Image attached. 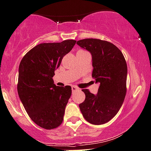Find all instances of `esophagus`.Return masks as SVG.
I'll list each match as a JSON object with an SVG mask.
<instances>
[{
	"instance_id": "34e87169",
	"label": "esophagus",
	"mask_w": 151,
	"mask_h": 151,
	"mask_svg": "<svg viewBox=\"0 0 151 151\" xmlns=\"http://www.w3.org/2000/svg\"><path fill=\"white\" fill-rule=\"evenodd\" d=\"M78 90H79V89H78V87H75V86H72V91L76 92V91H78Z\"/></svg>"
}]
</instances>
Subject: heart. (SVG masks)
Listing matches in <instances>:
<instances>
[{"label": "heart", "mask_w": 151, "mask_h": 151, "mask_svg": "<svg viewBox=\"0 0 151 151\" xmlns=\"http://www.w3.org/2000/svg\"><path fill=\"white\" fill-rule=\"evenodd\" d=\"M78 52H81V51H78Z\"/></svg>", "instance_id": "heart-1"}]
</instances>
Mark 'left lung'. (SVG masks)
Returning a JSON list of instances; mask_svg holds the SVG:
<instances>
[{
  "label": "left lung",
  "instance_id": "left-lung-1",
  "mask_svg": "<svg viewBox=\"0 0 151 151\" xmlns=\"http://www.w3.org/2000/svg\"><path fill=\"white\" fill-rule=\"evenodd\" d=\"M77 44L91 53L92 77L100 84L96 95L83 89L86 97L79 108L88 122L103 124L117 114L123 104L127 92V63L121 50L108 41L86 38Z\"/></svg>",
  "mask_w": 151,
  "mask_h": 151
}]
</instances>
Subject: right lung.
<instances>
[{
	"label": "right lung",
	"mask_w": 151,
	"mask_h": 151,
	"mask_svg": "<svg viewBox=\"0 0 151 151\" xmlns=\"http://www.w3.org/2000/svg\"><path fill=\"white\" fill-rule=\"evenodd\" d=\"M76 42L65 40L40 44L30 50L20 63L18 96L30 119L42 128H56L64 119L71 87H58L52 77L63 57L71 51Z\"/></svg>",
	"instance_id": "obj_1"
}]
</instances>
